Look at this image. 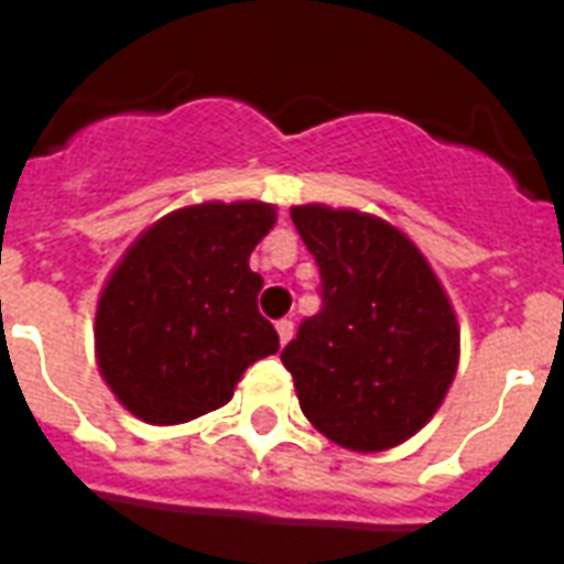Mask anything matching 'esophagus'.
Segmentation results:
<instances>
[{
  "label": "esophagus",
  "instance_id": "obj_1",
  "mask_svg": "<svg viewBox=\"0 0 564 564\" xmlns=\"http://www.w3.org/2000/svg\"><path fill=\"white\" fill-rule=\"evenodd\" d=\"M274 329H278V338H281V344H286L290 338H293L295 326H293V319H278V326H274Z\"/></svg>",
  "mask_w": 564,
  "mask_h": 564
}]
</instances>
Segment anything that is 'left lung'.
<instances>
[{
  "label": "left lung",
  "mask_w": 564,
  "mask_h": 564,
  "mask_svg": "<svg viewBox=\"0 0 564 564\" xmlns=\"http://www.w3.org/2000/svg\"><path fill=\"white\" fill-rule=\"evenodd\" d=\"M319 269L323 307L281 350L295 395L323 435L378 453L423 429L459 366V326L416 245L359 210L295 205Z\"/></svg>",
  "instance_id": "left-lung-1"
}]
</instances>
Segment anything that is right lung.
Wrapping results in <instances>:
<instances>
[{
    "label": "right lung",
    "mask_w": 564,
    "mask_h": 564,
    "mask_svg": "<svg viewBox=\"0 0 564 564\" xmlns=\"http://www.w3.org/2000/svg\"><path fill=\"white\" fill-rule=\"evenodd\" d=\"M278 220L265 202L172 210L117 262L96 307V359L117 402L144 423L217 411L257 359L278 354L259 314L253 247Z\"/></svg>",
    "instance_id": "add662e5"
}]
</instances>
